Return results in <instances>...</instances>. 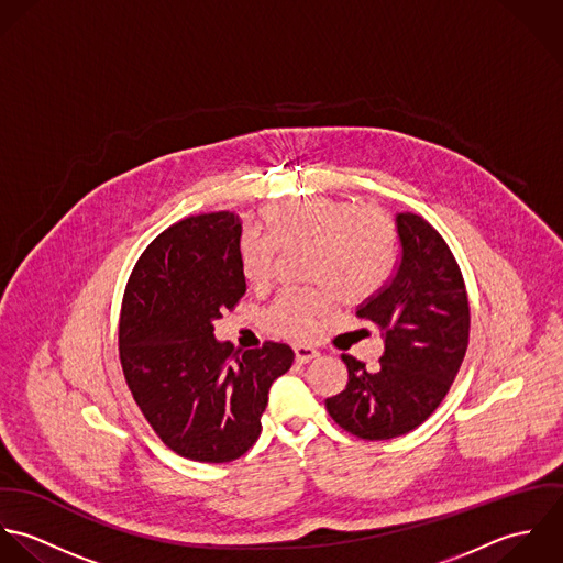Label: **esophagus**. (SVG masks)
I'll use <instances>...</instances> for the list:
<instances>
[{"instance_id": "esophagus-1", "label": "esophagus", "mask_w": 563, "mask_h": 563, "mask_svg": "<svg viewBox=\"0 0 563 563\" xmlns=\"http://www.w3.org/2000/svg\"><path fill=\"white\" fill-rule=\"evenodd\" d=\"M294 352H296V361H298V363H309V361H313V358L320 356V352H318L316 347L302 345V343L294 345Z\"/></svg>"}]
</instances>
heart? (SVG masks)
<instances>
[{
	"label": "heart",
	"mask_w": 563,
	"mask_h": 563,
	"mask_svg": "<svg viewBox=\"0 0 563 563\" xmlns=\"http://www.w3.org/2000/svg\"><path fill=\"white\" fill-rule=\"evenodd\" d=\"M267 239L245 230L239 239L243 278L263 287L274 274L276 250L307 245V274L313 289H287L265 311L272 333L309 338L316 320L333 305H356L385 280L391 263V225L374 209H356L327 196L289 200L261 211Z\"/></svg>",
	"instance_id": "obj_1"
}]
</instances>
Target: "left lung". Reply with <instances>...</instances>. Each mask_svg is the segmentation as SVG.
Wrapping results in <instances>:
<instances>
[{
  "label": "left lung",
  "mask_w": 563,
  "mask_h": 563,
  "mask_svg": "<svg viewBox=\"0 0 563 563\" xmlns=\"http://www.w3.org/2000/svg\"><path fill=\"white\" fill-rule=\"evenodd\" d=\"M396 269L356 311L380 329L385 352L374 369L343 354L347 385L327 400L341 429L369 442L400 438L440 407L470 338L463 276L442 234L413 213L396 216Z\"/></svg>",
  "instance_id": "obj_1"
}]
</instances>
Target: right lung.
Listing matches in <instances>:
<instances>
[{
	"mask_svg": "<svg viewBox=\"0 0 563 563\" xmlns=\"http://www.w3.org/2000/svg\"><path fill=\"white\" fill-rule=\"evenodd\" d=\"M241 220L220 211L161 232L136 261L119 320L125 383L156 435L202 463L239 459L261 435L272 383L294 363L287 343L234 350L216 322L245 294Z\"/></svg>",
	"mask_w": 563,
	"mask_h": 563,
	"instance_id": "obj_1",
	"label": "right lung"
}]
</instances>
